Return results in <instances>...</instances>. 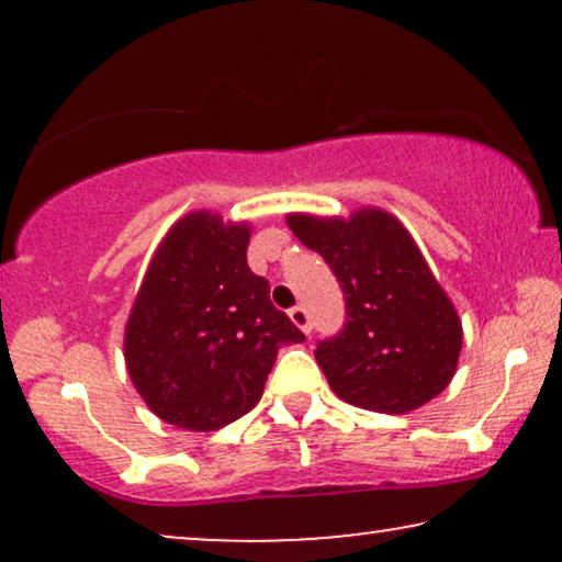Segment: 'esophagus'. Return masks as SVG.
Masks as SVG:
<instances>
[{"instance_id": "obj_1", "label": "esophagus", "mask_w": 562, "mask_h": 562, "mask_svg": "<svg viewBox=\"0 0 562 562\" xmlns=\"http://www.w3.org/2000/svg\"><path fill=\"white\" fill-rule=\"evenodd\" d=\"M289 317H291V322H294V325L302 329L304 335H310L312 333V322H310V312L304 310V306H294V310H289Z\"/></svg>"}]
</instances>
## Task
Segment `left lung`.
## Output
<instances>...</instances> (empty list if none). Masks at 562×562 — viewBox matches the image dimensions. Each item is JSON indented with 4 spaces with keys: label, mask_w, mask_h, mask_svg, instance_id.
<instances>
[{
    "label": "left lung",
    "mask_w": 562,
    "mask_h": 562,
    "mask_svg": "<svg viewBox=\"0 0 562 562\" xmlns=\"http://www.w3.org/2000/svg\"><path fill=\"white\" fill-rule=\"evenodd\" d=\"M317 250L345 294L348 322L314 358L342 402L404 414L448 389L463 348V325L425 256L394 214L363 206L342 217L286 214Z\"/></svg>",
    "instance_id": "left-lung-1"
}]
</instances>
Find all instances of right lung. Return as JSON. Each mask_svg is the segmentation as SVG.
I'll return each instance as SVG.
<instances>
[{"label": "right lung", "mask_w": 562, "mask_h": 562, "mask_svg": "<svg viewBox=\"0 0 562 562\" xmlns=\"http://www.w3.org/2000/svg\"><path fill=\"white\" fill-rule=\"evenodd\" d=\"M248 222L189 212L153 252L125 325V366L148 409L189 432L240 419L279 348L304 333L248 268Z\"/></svg>", "instance_id": "right-lung-1"}]
</instances>
